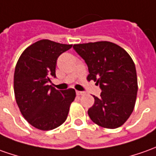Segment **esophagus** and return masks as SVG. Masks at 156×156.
<instances>
[{
	"label": "esophagus",
	"mask_w": 156,
	"mask_h": 156,
	"mask_svg": "<svg viewBox=\"0 0 156 156\" xmlns=\"http://www.w3.org/2000/svg\"><path fill=\"white\" fill-rule=\"evenodd\" d=\"M76 94H77L78 96H83V95H84V92H83V91H76Z\"/></svg>",
	"instance_id": "esophagus-1"
}]
</instances>
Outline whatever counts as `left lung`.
<instances>
[{
	"instance_id": "8db88e82",
	"label": "left lung",
	"mask_w": 156,
	"mask_h": 156,
	"mask_svg": "<svg viewBox=\"0 0 156 156\" xmlns=\"http://www.w3.org/2000/svg\"><path fill=\"white\" fill-rule=\"evenodd\" d=\"M73 48L86 62L90 74L101 89V96L88 110L96 125L115 129L129 119L136 103V66L123 48L108 41L74 44Z\"/></svg>"
}]
</instances>
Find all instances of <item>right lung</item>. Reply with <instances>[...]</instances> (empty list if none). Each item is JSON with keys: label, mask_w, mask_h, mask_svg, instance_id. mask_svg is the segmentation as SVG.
<instances>
[{"label": "right lung", "mask_w": 156, "mask_h": 156, "mask_svg": "<svg viewBox=\"0 0 156 156\" xmlns=\"http://www.w3.org/2000/svg\"><path fill=\"white\" fill-rule=\"evenodd\" d=\"M73 47L48 39L25 48L14 71L13 89L16 102L24 118L32 126L49 131L66 121L70 106L76 97L74 89L57 90L48 85L55 78L58 57Z\"/></svg>", "instance_id": "add662e5"}]
</instances>
